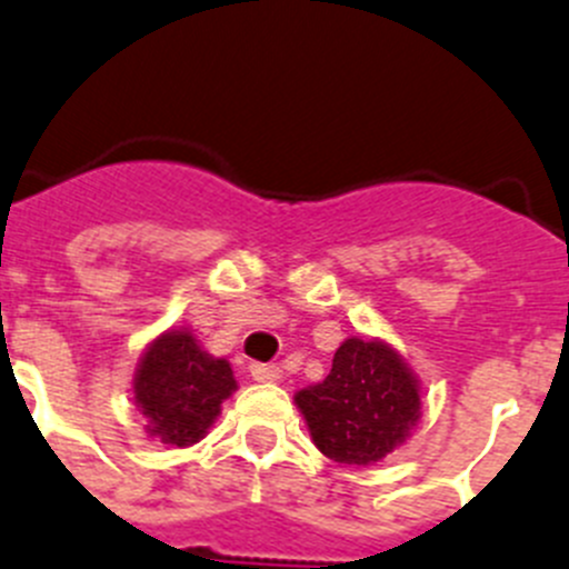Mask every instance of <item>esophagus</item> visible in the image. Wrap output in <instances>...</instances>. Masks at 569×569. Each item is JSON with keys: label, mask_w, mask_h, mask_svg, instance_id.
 Instances as JSON below:
<instances>
[{"label": "esophagus", "mask_w": 569, "mask_h": 569, "mask_svg": "<svg viewBox=\"0 0 569 569\" xmlns=\"http://www.w3.org/2000/svg\"><path fill=\"white\" fill-rule=\"evenodd\" d=\"M249 373H252L254 381H280V368L274 365H263V362H252L249 365Z\"/></svg>", "instance_id": "1"}]
</instances>
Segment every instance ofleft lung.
Segmentation results:
<instances>
[{
	"instance_id": "obj_1",
	"label": "left lung",
	"mask_w": 569,
	"mask_h": 569,
	"mask_svg": "<svg viewBox=\"0 0 569 569\" xmlns=\"http://www.w3.org/2000/svg\"><path fill=\"white\" fill-rule=\"evenodd\" d=\"M326 458L368 466L401 446L421 416L416 376L385 342L345 339L322 385L295 396Z\"/></svg>"
}]
</instances>
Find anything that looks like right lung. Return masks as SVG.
Segmentation results:
<instances>
[{
  "instance_id": "add662e5",
  "label": "right lung",
  "mask_w": 569,
  "mask_h": 569,
  "mask_svg": "<svg viewBox=\"0 0 569 569\" xmlns=\"http://www.w3.org/2000/svg\"><path fill=\"white\" fill-rule=\"evenodd\" d=\"M227 359H212L188 331H168L146 350L134 376V401L148 418V432L168 446L204 438L236 392Z\"/></svg>"
}]
</instances>
